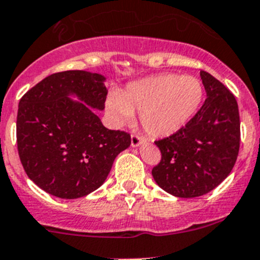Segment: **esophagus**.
<instances>
[{"label": "esophagus", "mask_w": 260, "mask_h": 260, "mask_svg": "<svg viewBox=\"0 0 260 260\" xmlns=\"http://www.w3.org/2000/svg\"><path fill=\"white\" fill-rule=\"evenodd\" d=\"M143 142H146L145 137H142L140 135H136V133H132V136H131V145H132V147H138Z\"/></svg>", "instance_id": "obj_1"}]
</instances>
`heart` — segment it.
Here are the masks:
<instances>
[{
  "label": "heart",
  "instance_id": "obj_1",
  "mask_svg": "<svg viewBox=\"0 0 260 260\" xmlns=\"http://www.w3.org/2000/svg\"><path fill=\"white\" fill-rule=\"evenodd\" d=\"M203 81L193 75L159 74L128 84L120 93L112 91L107 111L118 124L131 123L135 112L147 133L167 137L185 127L204 101Z\"/></svg>",
  "mask_w": 260,
  "mask_h": 260
}]
</instances>
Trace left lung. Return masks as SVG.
<instances>
[{"label":"left lung","instance_id":"obj_1","mask_svg":"<svg viewBox=\"0 0 260 260\" xmlns=\"http://www.w3.org/2000/svg\"><path fill=\"white\" fill-rule=\"evenodd\" d=\"M205 103L190 122L156 141L161 161L152 170L157 185L177 198H198L214 190L232 172L240 146L235 96L211 74L200 72Z\"/></svg>","mask_w":260,"mask_h":260}]
</instances>
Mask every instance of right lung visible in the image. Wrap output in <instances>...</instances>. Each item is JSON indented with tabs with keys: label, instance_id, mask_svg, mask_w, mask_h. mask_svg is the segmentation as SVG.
<instances>
[{
	"label": "right lung",
	"instance_id": "right-lung-1",
	"mask_svg": "<svg viewBox=\"0 0 260 260\" xmlns=\"http://www.w3.org/2000/svg\"><path fill=\"white\" fill-rule=\"evenodd\" d=\"M104 80L83 70L55 73L20 99L18 156L28 179L50 195L78 199L93 192L131 145L129 133L108 129L94 113L104 109Z\"/></svg>",
	"mask_w": 260,
	"mask_h": 260
}]
</instances>
